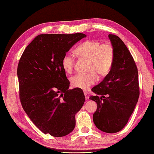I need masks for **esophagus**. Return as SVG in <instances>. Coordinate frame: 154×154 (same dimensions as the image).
Wrapping results in <instances>:
<instances>
[{"label":"esophagus","mask_w":154,"mask_h":154,"mask_svg":"<svg viewBox=\"0 0 154 154\" xmlns=\"http://www.w3.org/2000/svg\"><path fill=\"white\" fill-rule=\"evenodd\" d=\"M84 94H85V98L87 99H89V93L87 92V91H84Z\"/></svg>","instance_id":"34e87169"}]
</instances>
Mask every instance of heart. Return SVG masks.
<instances>
[{
    "label": "heart",
    "instance_id": "b5f03b06",
    "mask_svg": "<svg viewBox=\"0 0 154 154\" xmlns=\"http://www.w3.org/2000/svg\"><path fill=\"white\" fill-rule=\"evenodd\" d=\"M75 54L81 59L89 61L87 73H77L71 78L72 85L82 89H88L100 76L109 73L113 63L114 50L110 42L101 44L99 41L87 40L75 50ZM75 58L71 54H65L61 61L64 71L71 73L73 70Z\"/></svg>",
    "mask_w": 154,
    "mask_h": 154
}]
</instances>
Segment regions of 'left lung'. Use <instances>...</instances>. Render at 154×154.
<instances>
[{
	"label": "left lung",
	"mask_w": 154,
	"mask_h": 154,
	"mask_svg": "<svg viewBox=\"0 0 154 154\" xmlns=\"http://www.w3.org/2000/svg\"><path fill=\"white\" fill-rule=\"evenodd\" d=\"M109 38L114 50L109 73L91 91L95 95L89 99L96 102L97 109L93 122L101 131L116 133L126 126L140 96L138 72L126 45L117 35Z\"/></svg>",
	"instance_id": "left-lung-1"
}]
</instances>
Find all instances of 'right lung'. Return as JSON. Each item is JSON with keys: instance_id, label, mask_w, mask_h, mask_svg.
<instances>
[{"instance_id": "right-lung-1", "label": "right lung", "mask_w": 154, "mask_h": 154, "mask_svg": "<svg viewBox=\"0 0 154 154\" xmlns=\"http://www.w3.org/2000/svg\"><path fill=\"white\" fill-rule=\"evenodd\" d=\"M86 36L81 33L38 35L19 61L17 75L22 106L44 134L65 136L75 126V114L85 97L79 88L68 89L70 83L61 61L73 45Z\"/></svg>"}]
</instances>
